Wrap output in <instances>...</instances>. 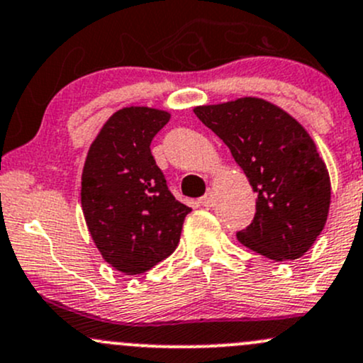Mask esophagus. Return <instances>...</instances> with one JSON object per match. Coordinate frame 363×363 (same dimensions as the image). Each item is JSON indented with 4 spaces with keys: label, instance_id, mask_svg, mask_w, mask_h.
<instances>
[{
    "label": "esophagus",
    "instance_id": "34e87169",
    "mask_svg": "<svg viewBox=\"0 0 363 363\" xmlns=\"http://www.w3.org/2000/svg\"><path fill=\"white\" fill-rule=\"evenodd\" d=\"M213 193L212 191H208L207 194H205V196H201L200 198V205H203V207H212L213 205Z\"/></svg>",
    "mask_w": 363,
    "mask_h": 363
}]
</instances>
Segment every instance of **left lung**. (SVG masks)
<instances>
[{
	"label": "left lung",
	"instance_id": "1",
	"mask_svg": "<svg viewBox=\"0 0 363 363\" xmlns=\"http://www.w3.org/2000/svg\"><path fill=\"white\" fill-rule=\"evenodd\" d=\"M230 147L255 193V216L236 233L242 245L273 259L304 255L325 226L330 179L308 132L268 101L243 97L194 108Z\"/></svg>",
	"mask_w": 363,
	"mask_h": 363
}]
</instances>
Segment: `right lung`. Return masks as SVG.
<instances>
[{
    "label": "right lung",
    "mask_w": 363,
    "mask_h": 363,
    "mask_svg": "<svg viewBox=\"0 0 363 363\" xmlns=\"http://www.w3.org/2000/svg\"><path fill=\"white\" fill-rule=\"evenodd\" d=\"M170 120L152 108H123L91 143L82 175L86 226L106 262L140 274L177 249L184 217L151 155V140Z\"/></svg>",
    "instance_id": "1"
}]
</instances>
